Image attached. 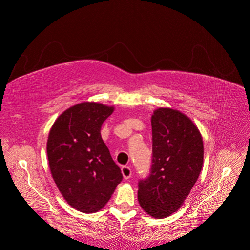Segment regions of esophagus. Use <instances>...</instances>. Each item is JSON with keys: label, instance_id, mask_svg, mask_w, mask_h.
I'll list each match as a JSON object with an SVG mask.
<instances>
[{"label": "esophagus", "instance_id": "34e87169", "mask_svg": "<svg viewBox=\"0 0 250 250\" xmlns=\"http://www.w3.org/2000/svg\"><path fill=\"white\" fill-rule=\"evenodd\" d=\"M121 171H122L123 177L125 179H129L131 177V169L130 167H128V166H123V167L121 168Z\"/></svg>", "mask_w": 250, "mask_h": 250}]
</instances>
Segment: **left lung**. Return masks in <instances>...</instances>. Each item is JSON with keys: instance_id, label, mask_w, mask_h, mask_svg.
Returning a JSON list of instances; mask_svg holds the SVG:
<instances>
[{"instance_id": "1", "label": "left lung", "mask_w": 250, "mask_h": 250, "mask_svg": "<svg viewBox=\"0 0 250 250\" xmlns=\"http://www.w3.org/2000/svg\"><path fill=\"white\" fill-rule=\"evenodd\" d=\"M151 126L152 165L139 183L138 200L149 216L163 219L179 209L197 181L203 141L193 121L176 109H155Z\"/></svg>"}]
</instances>
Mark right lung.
I'll use <instances>...</instances> for the list:
<instances>
[{"mask_svg": "<svg viewBox=\"0 0 250 250\" xmlns=\"http://www.w3.org/2000/svg\"><path fill=\"white\" fill-rule=\"evenodd\" d=\"M113 110L96 102L76 104L56 119L49 132L52 177L65 201L82 213L101 209L123 179L100 132Z\"/></svg>", "mask_w": 250, "mask_h": 250, "instance_id": "right-lung-1", "label": "right lung"}]
</instances>
